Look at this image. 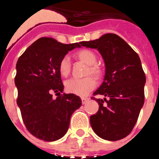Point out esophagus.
Masks as SVG:
<instances>
[{
    "mask_svg": "<svg viewBox=\"0 0 159 159\" xmlns=\"http://www.w3.org/2000/svg\"><path fill=\"white\" fill-rule=\"evenodd\" d=\"M81 100H82L83 104H85V103L89 100V99H88V98H81Z\"/></svg>",
    "mask_w": 159,
    "mask_h": 159,
    "instance_id": "esophagus-1",
    "label": "esophagus"
}]
</instances>
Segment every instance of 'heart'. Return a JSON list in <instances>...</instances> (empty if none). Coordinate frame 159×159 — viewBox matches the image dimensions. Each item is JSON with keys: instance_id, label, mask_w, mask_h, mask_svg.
I'll return each mask as SVG.
<instances>
[{"instance_id": "obj_1", "label": "heart", "mask_w": 159, "mask_h": 159, "mask_svg": "<svg viewBox=\"0 0 159 159\" xmlns=\"http://www.w3.org/2000/svg\"><path fill=\"white\" fill-rule=\"evenodd\" d=\"M75 57L88 65L85 75H92L99 80L102 75V70L96 64L97 57L95 53L90 49H81L75 53ZM71 61L67 56L62 57L58 65L59 72L63 77H67L71 72ZM95 81L92 77L87 76L83 79H71L65 83V89L67 92L79 95L86 96L95 88Z\"/></svg>"}]
</instances>
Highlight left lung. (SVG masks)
<instances>
[{
    "instance_id": "1",
    "label": "left lung",
    "mask_w": 159,
    "mask_h": 159,
    "mask_svg": "<svg viewBox=\"0 0 159 159\" xmlns=\"http://www.w3.org/2000/svg\"><path fill=\"white\" fill-rule=\"evenodd\" d=\"M80 44L98 49L106 67L104 80L93 95H102L108 99L92 97L99 105V111L90 117L92 129L103 139H122L133 130L144 103L146 75L139 57L113 33Z\"/></svg>"
}]
</instances>
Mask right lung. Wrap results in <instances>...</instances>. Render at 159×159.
<instances>
[{"instance_id":"1","label":"right lung","mask_w":159,"mask_h":159,"mask_svg":"<svg viewBox=\"0 0 159 159\" xmlns=\"http://www.w3.org/2000/svg\"><path fill=\"white\" fill-rule=\"evenodd\" d=\"M80 43L64 44L50 37L32 43L16 63L15 84L17 102L27 130L47 142L59 139L69 127L72 113L82 104L74 94H63L64 84L59 72L61 58ZM57 93V99L52 93Z\"/></svg>"}]
</instances>
